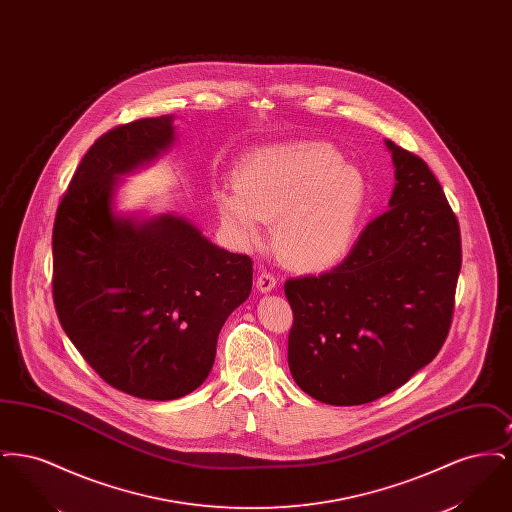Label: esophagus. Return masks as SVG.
<instances>
[{"label": "esophagus", "mask_w": 512, "mask_h": 512, "mask_svg": "<svg viewBox=\"0 0 512 512\" xmlns=\"http://www.w3.org/2000/svg\"><path fill=\"white\" fill-rule=\"evenodd\" d=\"M257 290L261 293L272 292L274 288H276V278L272 276V274H268V272H261L259 276H257Z\"/></svg>", "instance_id": "obj_1"}]
</instances>
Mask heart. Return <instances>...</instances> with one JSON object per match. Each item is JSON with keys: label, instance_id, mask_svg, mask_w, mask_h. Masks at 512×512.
I'll list each match as a JSON object with an SVG mask.
<instances>
[{"label": "heart", "instance_id": "obj_1", "mask_svg": "<svg viewBox=\"0 0 512 512\" xmlns=\"http://www.w3.org/2000/svg\"><path fill=\"white\" fill-rule=\"evenodd\" d=\"M220 224L238 249L263 244L274 221V247L288 267L324 272L347 259L368 205V180L324 142H295L251 153L236 184L213 192Z\"/></svg>", "mask_w": 512, "mask_h": 512}]
</instances>
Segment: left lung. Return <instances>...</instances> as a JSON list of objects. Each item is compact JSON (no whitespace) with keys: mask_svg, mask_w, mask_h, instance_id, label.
Masks as SVG:
<instances>
[{"mask_svg":"<svg viewBox=\"0 0 512 512\" xmlns=\"http://www.w3.org/2000/svg\"><path fill=\"white\" fill-rule=\"evenodd\" d=\"M395 169L388 211L330 272L288 280V365L320 403L376 401L432 363L449 334L461 230L436 176L384 142Z\"/></svg>","mask_w":512,"mask_h":512,"instance_id":"8db88e82","label":"left lung"}]
</instances>
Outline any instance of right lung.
Listing matches in <instances>:
<instances>
[{
    "label": "right lung",
    "mask_w": 512,
    "mask_h": 512,
    "mask_svg": "<svg viewBox=\"0 0 512 512\" xmlns=\"http://www.w3.org/2000/svg\"><path fill=\"white\" fill-rule=\"evenodd\" d=\"M176 142L172 115L94 142L53 226V301L86 363L113 388L171 401L209 376L220 328L251 293V259L213 244L192 220L119 209L122 176Z\"/></svg>",
    "instance_id": "1"
}]
</instances>
